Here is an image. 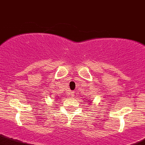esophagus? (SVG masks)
I'll return each instance as SVG.
<instances>
[{
  "instance_id": "1",
  "label": "esophagus",
  "mask_w": 145,
  "mask_h": 145,
  "mask_svg": "<svg viewBox=\"0 0 145 145\" xmlns=\"http://www.w3.org/2000/svg\"><path fill=\"white\" fill-rule=\"evenodd\" d=\"M74 94H75L74 93V92H71V95L72 96V97H74Z\"/></svg>"
}]
</instances>
